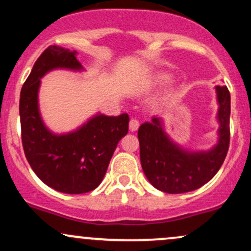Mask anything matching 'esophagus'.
<instances>
[{
	"label": "esophagus",
	"mask_w": 251,
	"mask_h": 251,
	"mask_svg": "<svg viewBox=\"0 0 251 251\" xmlns=\"http://www.w3.org/2000/svg\"><path fill=\"white\" fill-rule=\"evenodd\" d=\"M128 127H129V131H131V132L137 131V129L139 128V122H138V120H135V119H131V120H129Z\"/></svg>",
	"instance_id": "esophagus-1"
}]
</instances>
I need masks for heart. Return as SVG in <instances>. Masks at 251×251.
Segmentation results:
<instances>
[{"label":"heart","instance_id":"obj_1","mask_svg":"<svg viewBox=\"0 0 251 251\" xmlns=\"http://www.w3.org/2000/svg\"><path fill=\"white\" fill-rule=\"evenodd\" d=\"M168 79V75H165V74H163V75L159 76V79H158V82H163L165 81V80Z\"/></svg>","mask_w":251,"mask_h":251}]
</instances>
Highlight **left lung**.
Returning <instances> with one entry per match:
<instances>
[{
	"label": "left lung",
	"mask_w": 251,
	"mask_h": 251,
	"mask_svg": "<svg viewBox=\"0 0 251 251\" xmlns=\"http://www.w3.org/2000/svg\"><path fill=\"white\" fill-rule=\"evenodd\" d=\"M216 94L218 142L208 151H189L176 144L158 117L140 125V163L155 189L166 194L194 191L211 180L221 169L230 143V93L226 86H216Z\"/></svg>",
	"instance_id": "8db88e82"
}]
</instances>
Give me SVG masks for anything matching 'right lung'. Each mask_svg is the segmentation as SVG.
Instances as JSON below:
<instances>
[{
  "instance_id": "obj_1",
  "label": "right lung",
  "mask_w": 251,
  "mask_h": 251,
  "mask_svg": "<svg viewBox=\"0 0 251 251\" xmlns=\"http://www.w3.org/2000/svg\"><path fill=\"white\" fill-rule=\"evenodd\" d=\"M53 70L83 71L76 51L50 46L34 63L20 94L21 138L28 163L46 185L63 194H86L99 186L118 143L128 132L127 113H98L70 133L56 134L39 111L40 80Z\"/></svg>"
}]
</instances>
